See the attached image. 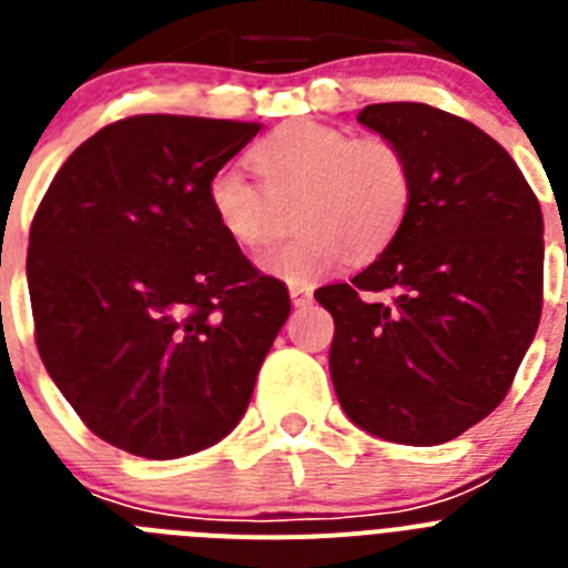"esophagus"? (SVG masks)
<instances>
[{"label":"esophagus","instance_id":"obj_1","mask_svg":"<svg viewBox=\"0 0 568 568\" xmlns=\"http://www.w3.org/2000/svg\"><path fill=\"white\" fill-rule=\"evenodd\" d=\"M290 301H293V307H307L310 301H313V287L295 284V287H290Z\"/></svg>","mask_w":568,"mask_h":568}]
</instances>
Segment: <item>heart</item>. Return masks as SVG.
Returning a JSON list of instances; mask_svg holds the SVG:
<instances>
[{"mask_svg": "<svg viewBox=\"0 0 568 568\" xmlns=\"http://www.w3.org/2000/svg\"><path fill=\"white\" fill-rule=\"evenodd\" d=\"M253 159L264 191L241 164L213 170L207 204L215 224L244 250L264 247L275 233V202L295 204L301 235L270 250L261 270L287 284L307 287L335 273L349 255H375L395 239L413 204V170L386 139H355L321 122L275 130Z\"/></svg>", "mask_w": 568, "mask_h": 568, "instance_id": "heart-1", "label": "heart"}]
</instances>
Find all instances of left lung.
Returning a JSON list of instances; mask_svg holds the SVG:
<instances>
[{
    "instance_id": "1",
    "label": "left lung",
    "mask_w": 568,
    "mask_h": 568,
    "mask_svg": "<svg viewBox=\"0 0 568 568\" xmlns=\"http://www.w3.org/2000/svg\"><path fill=\"white\" fill-rule=\"evenodd\" d=\"M358 122L406 155L413 204L364 273L315 293L335 321L329 375L364 433L446 444L506 398L538 333L544 213L511 155L460 115L386 102Z\"/></svg>"
}]
</instances>
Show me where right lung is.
I'll use <instances>...</instances> for the list:
<instances>
[{
  "label": "right lung",
  "instance_id": "obj_1",
  "mask_svg": "<svg viewBox=\"0 0 568 568\" xmlns=\"http://www.w3.org/2000/svg\"><path fill=\"white\" fill-rule=\"evenodd\" d=\"M261 130L130 115L50 182L28 247L37 346L90 433L139 458L219 444L290 315L287 287L219 230L213 170Z\"/></svg>",
  "mask_w": 568,
  "mask_h": 568
}]
</instances>
